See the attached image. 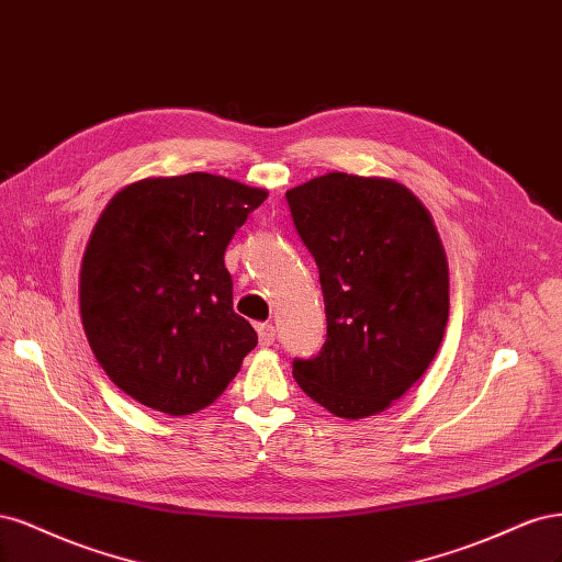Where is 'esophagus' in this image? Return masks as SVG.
<instances>
[{
    "label": "esophagus",
    "instance_id": "1",
    "mask_svg": "<svg viewBox=\"0 0 562 562\" xmlns=\"http://www.w3.org/2000/svg\"><path fill=\"white\" fill-rule=\"evenodd\" d=\"M259 342L263 348H268V346H273V340H276V327L273 324H259Z\"/></svg>",
    "mask_w": 562,
    "mask_h": 562
}]
</instances>
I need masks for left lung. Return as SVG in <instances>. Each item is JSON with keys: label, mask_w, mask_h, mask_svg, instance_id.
<instances>
[{"label": "left lung", "mask_w": 562, "mask_h": 562, "mask_svg": "<svg viewBox=\"0 0 562 562\" xmlns=\"http://www.w3.org/2000/svg\"><path fill=\"white\" fill-rule=\"evenodd\" d=\"M324 294L327 340L294 378L338 418L385 411L437 355L448 322V261L429 212L385 177L329 172L286 191Z\"/></svg>", "instance_id": "left-lung-1"}]
</instances>
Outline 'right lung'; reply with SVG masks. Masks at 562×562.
Masks as SVG:
<instances>
[{"label":"right lung","instance_id":"right-lung-1","mask_svg":"<svg viewBox=\"0 0 562 562\" xmlns=\"http://www.w3.org/2000/svg\"><path fill=\"white\" fill-rule=\"evenodd\" d=\"M266 198L189 172L139 179L100 214L81 261V322L104 373L142 406H210L257 348V331L233 311L224 251Z\"/></svg>","mask_w":562,"mask_h":562}]
</instances>
